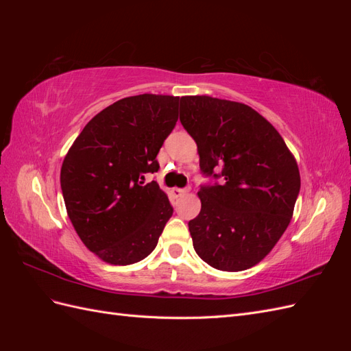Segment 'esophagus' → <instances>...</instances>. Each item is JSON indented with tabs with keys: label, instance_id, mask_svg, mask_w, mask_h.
I'll return each mask as SVG.
<instances>
[{
	"label": "esophagus",
	"instance_id": "1",
	"mask_svg": "<svg viewBox=\"0 0 351 351\" xmlns=\"http://www.w3.org/2000/svg\"><path fill=\"white\" fill-rule=\"evenodd\" d=\"M187 190H189V189H180V187H174V189L171 190V192H173V195H174V196H182V195H184V193L187 192Z\"/></svg>",
	"mask_w": 351,
	"mask_h": 351
}]
</instances>
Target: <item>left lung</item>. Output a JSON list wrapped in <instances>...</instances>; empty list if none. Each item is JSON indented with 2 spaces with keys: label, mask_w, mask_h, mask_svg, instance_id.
<instances>
[{
  "label": "left lung",
  "mask_w": 351,
  "mask_h": 351,
  "mask_svg": "<svg viewBox=\"0 0 351 351\" xmlns=\"http://www.w3.org/2000/svg\"><path fill=\"white\" fill-rule=\"evenodd\" d=\"M180 121L197 145L202 209L189 221L199 258L219 271L261 262L284 234L300 192L299 167L274 125L247 105L182 97Z\"/></svg>",
  "instance_id": "obj_1"
}]
</instances>
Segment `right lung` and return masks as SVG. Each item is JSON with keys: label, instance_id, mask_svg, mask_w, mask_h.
<instances>
[{"label": "right lung", "instance_id": "1", "mask_svg": "<svg viewBox=\"0 0 351 351\" xmlns=\"http://www.w3.org/2000/svg\"><path fill=\"white\" fill-rule=\"evenodd\" d=\"M178 97L143 93L114 102L84 125L61 167L71 224L111 265L145 259L173 215L156 182V155L178 120Z\"/></svg>", "mask_w": 351, "mask_h": 351}]
</instances>
